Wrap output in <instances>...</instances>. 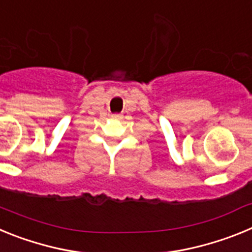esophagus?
<instances>
[{"mask_svg": "<svg viewBox=\"0 0 252 252\" xmlns=\"http://www.w3.org/2000/svg\"><path fill=\"white\" fill-rule=\"evenodd\" d=\"M112 119H115V120H121V115H112Z\"/></svg>", "mask_w": 252, "mask_h": 252, "instance_id": "34e87169", "label": "esophagus"}]
</instances>
